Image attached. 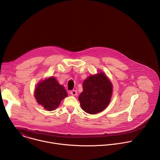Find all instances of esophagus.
<instances>
[{
    "label": "esophagus",
    "mask_w": 160,
    "mask_h": 160,
    "mask_svg": "<svg viewBox=\"0 0 160 160\" xmlns=\"http://www.w3.org/2000/svg\"><path fill=\"white\" fill-rule=\"evenodd\" d=\"M70 94L72 96H77V91L76 90H73L70 91Z\"/></svg>",
    "instance_id": "1"
}]
</instances>
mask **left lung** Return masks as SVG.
Here are the masks:
<instances>
[{
    "instance_id": "obj_1",
    "label": "left lung",
    "mask_w": 160,
    "mask_h": 160,
    "mask_svg": "<svg viewBox=\"0 0 160 160\" xmlns=\"http://www.w3.org/2000/svg\"><path fill=\"white\" fill-rule=\"evenodd\" d=\"M112 87L103 72L88 77L83 82V92L78 97L82 109L91 115L102 111L110 102Z\"/></svg>"
}]
</instances>
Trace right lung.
<instances>
[{"mask_svg": "<svg viewBox=\"0 0 160 160\" xmlns=\"http://www.w3.org/2000/svg\"><path fill=\"white\" fill-rule=\"evenodd\" d=\"M37 102L48 111H53L60 104L68 94L64 87L54 77H49L38 82L35 90Z\"/></svg>", "mask_w": 160, "mask_h": 160, "instance_id": "right-lung-1", "label": "right lung"}]
</instances>
